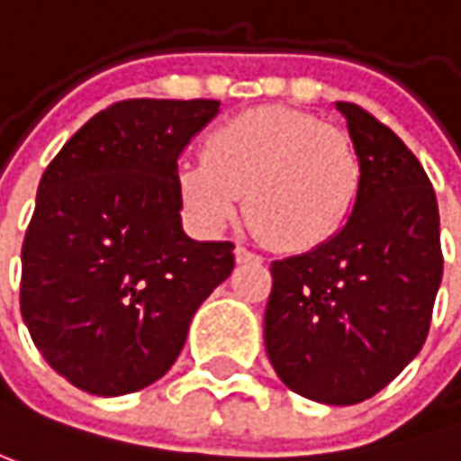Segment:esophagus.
Segmentation results:
<instances>
[{
	"label": "esophagus",
	"mask_w": 461,
	"mask_h": 461,
	"mask_svg": "<svg viewBox=\"0 0 461 461\" xmlns=\"http://www.w3.org/2000/svg\"><path fill=\"white\" fill-rule=\"evenodd\" d=\"M236 262L239 265H249V262H262V257L259 254H254V251H249L247 247H236Z\"/></svg>",
	"instance_id": "1"
}]
</instances>
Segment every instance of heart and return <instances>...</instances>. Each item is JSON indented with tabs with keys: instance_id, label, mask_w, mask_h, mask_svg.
Here are the masks:
<instances>
[{
	"instance_id": "heart-1",
	"label": "heart",
	"mask_w": 461,
	"mask_h": 461,
	"mask_svg": "<svg viewBox=\"0 0 461 461\" xmlns=\"http://www.w3.org/2000/svg\"><path fill=\"white\" fill-rule=\"evenodd\" d=\"M362 162L351 136L291 107H257L217 125L204 159L178 167L183 204L207 230L247 212L273 247L304 254L330 244L354 212Z\"/></svg>"
}]
</instances>
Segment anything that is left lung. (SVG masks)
I'll list each match as a JSON object with an SVG mask.
<instances>
[{"instance_id": "obj_1", "label": "left lung", "mask_w": 461, "mask_h": 461, "mask_svg": "<svg viewBox=\"0 0 461 461\" xmlns=\"http://www.w3.org/2000/svg\"><path fill=\"white\" fill-rule=\"evenodd\" d=\"M336 110L359 151V196L330 244L273 262L265 348L294 393L348 407L375 396L422 348L444 254L420 159L362 107Z\"/></svg>"}]
</instances>
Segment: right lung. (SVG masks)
Instances as JSON below:
<instances>
[{
    "label": "right lung",
    "mask_w": 461,
    "mask_h": 461,
    "mask_svg": "<svg viewBox=\"0 0 461 461\" xmlns=\"http://www.w3.org/2000/svg\"><path fill=\"white\" fill-rule=\"evenodd\" d=\"M214 99H125L44 170L23 241L20 312L76 388L122 396L178 359L202 302L233 270L230 241L183 233L178 157Z\"/></svg>",
    "instance_id": "1"
}]
</instances>
